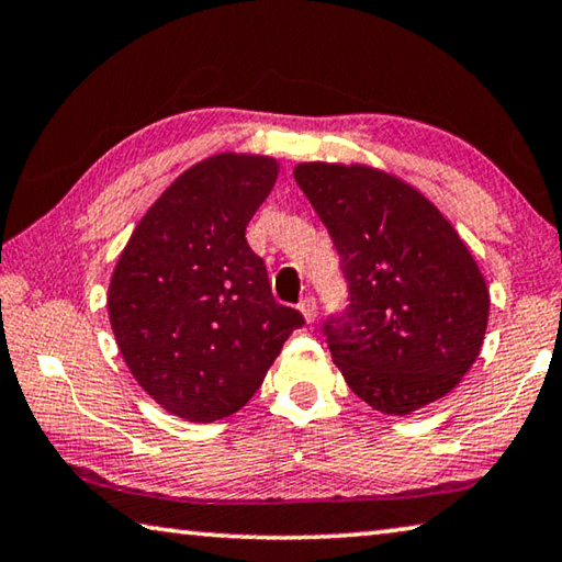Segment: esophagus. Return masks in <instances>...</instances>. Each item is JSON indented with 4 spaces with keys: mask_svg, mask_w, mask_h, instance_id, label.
Returning a JSON list of instances; mask_svg holds the SVG:
<instances>
[{
    "mask_svg": "<svg viewBox=\"0 0 562 562\" xmlns=\"http://www.w3.org/2000/svg\"><path fill=\"white\" fill-rule=\"evenodd\" d=\"M300 313H302V317H305L307 325L315 323V317H317V302H315V297L302 300L300 302Z\"/></svg>",
    "mask_w": 562,
    "mask_h": 562,
    "instance_id": "esophagus-1",
    "label": "esophagus"
}]
</instances>
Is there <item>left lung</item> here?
Instances as JSON below:
<instances>
[{
  "label": "left lung",
  "instance_id": "obj_1",
  "mask_svg": "<svg viewBox=\"0 0 562 562\" xmlns=\"http://www.w3.org/2000/svg\"><path fill=\"white\" fill-rule=\"evenodd\" d=\"M340 252L350 313L325 325L355 395L382 415L445 397L477 360L490 290L448 217L413 184L370 165L292 169Z\"/></svg>",
  "mask_w": 562,
  "mask_h": 562
}]
</instances>
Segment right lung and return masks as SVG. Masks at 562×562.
<instances>
[{
  "label": "right lung",
  "instance_id": "add662e5",
  "mask_svg": "<svg viewBox=\"0 0 562 562\" xmlns=\"http://www.w3.org/2000/svg\"><path fill=\"white\" fill-rule=\"evenodd\" d=\"M278 175L267 155L202 159L159 194L114 265V340L132 378L169 415H235L305 323L274 302L262 257L245 239Z\"/></svg>",
  "mask_w": 562,
  "mask_h": 562
}]
</instances>
